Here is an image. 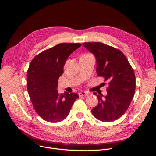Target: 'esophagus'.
<instances>
[{"instance_id": "34e87169", "label": "esophagus", "mask_w": 156, "mask_h": 156, "mask_svg": "<svg viewBox=\"0 0 156 156\" xmlns=\"http://www.w3.org/2000/svg\"><path fill=\"white\" fill-rule=\"evenodd\" d=\"M78 95L79 96H87L89 95V93H86V92H83V91H81L80 93H78Z\"/></svg>"}]
</instances>
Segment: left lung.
Wrapping results in <instances>:
<instances>
[{
	"label": "left lung",
	"mask_w": 156,
	"mask_h": 156,
	"mask_svg": "<svg viewBox=\"0 0 156 156\" xmlns=\"http://www.w3.org/2000/svg\"><path fill=\"white\" fill-rule=\"evenodd\" d=\"M83 46L96 58V72L108 81L107 94L97 95L99 102L92 110L98 120L113 122L121 117L128 108L134 96L136 78L133 69L120 50L102 42H84Z\"/></svg>",
	"instance_id": "obj_1"
}]
</instances>
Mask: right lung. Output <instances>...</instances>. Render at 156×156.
I'll list each match as a JSON object with an SVG mask.
<instances>
[{
    "instance_id": "right-lung-1",
    "label": "right lung",
    "mask_w": 156,
    "mask_h": 156,
    "mask_svg": "<svg viewBox=\"0 0 156 156\" xmlns=\"http://www.w3.org/2000/svg\"><path fill=\"white\" fill-rule=\"evenodd\" d=\"M80 43H60L35 56L27 73V89L36 113L44 120L56 123L68 116L79 98L75 93H58V80L66 59Z\"/></svg>"
}]
</instances>
